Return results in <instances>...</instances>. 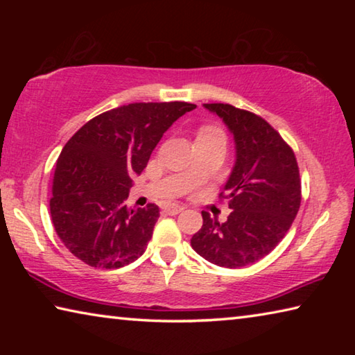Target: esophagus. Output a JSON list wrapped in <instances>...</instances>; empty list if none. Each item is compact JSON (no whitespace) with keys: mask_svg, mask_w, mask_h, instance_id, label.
<instances>
[{"mask_svg":"<svg viewBox=\"0 0 355 355\" xmlns=\"http://www.w3.org/2000/svg\"><path fill=\"white\" fill-rule=\"evenodd\" d=\"M183 209H184L183 205H178V203H172V205H167V207L164 208V211H166L167 214H171V216H175V214H178V213H182Z\"/></svg>","mask_w":355,"mask_h":355,"instance_id":"1","label":"esophagus"}]
</instances>
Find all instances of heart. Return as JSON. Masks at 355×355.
Here are the masks:
<instances>
[{
	"label": "heart",
	"mask_w": 355,
	"mask_h": 355,
	"mask_svg": "<svg viewBox=\"0 0 355 355\" xmlns=\"http://www.w3.org/2000/svg\"><path fill=\"white\" fill-rule=\"evenodd\" d=\"M218 133H222V130H219L218 127H213V125H203V127L199 128V135L197 136H211Z\"/></svg>",
	"instance_id": "heart-1"
}]
</instances>
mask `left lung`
<instances>
[{"mask_svg": "<svg viewBox=\"0 0 355 355\" xmlns=\"http://www.w3.org/2000/svg\"><path fill=\"white\" fill-rule=\"evenodd\" d=\"M224 120L236 144V163L219 199L228 200L225 222L202 211L203 225L191 238L197 254L220 268L260 261L290 230L300 207L296 156L263 117L227 103H207Z\"/></svg>", "mask_w": 355, "mask_h": 355, "instance_id": "8db88e82", "label": "left lung"}]
</instances>
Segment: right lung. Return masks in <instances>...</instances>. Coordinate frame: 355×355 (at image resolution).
Wrapping results in <instances>:
<instances>
[{
    "label": "right lung",
    "mask_w": 355,
    "mask_h": 355,
    "mask_svg": "<svg viewBox=\"0 0 355 355\" xmlns=\"http://www.w3.org/2000/svg\"><path fill=\"white\" fill-rule=\"evenodd\" d=\"M186 101L130 103L89 120L65 144L51 184L58 236L89 266L117 269L147 249L159 208L128 209L131 177L147 166L156 144L184 112Z\"/></svg>",
    "instance_id": "right-lung-1"
}]
</instances>
